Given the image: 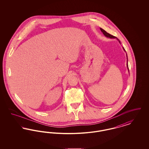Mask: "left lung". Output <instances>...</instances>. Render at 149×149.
<instances>
[{
	"mask_svg": "<svg viewBox=\"0 0 149 149\" xmlns=\"http://www.w3.org/2000/svg\"><path fill=\"white\" fill-rule=\"evenodd\" d=\"M100 31L103 32V33L104 34V35L106 36V37H109V38H116V37L115 36H114L113 35H111V34H109V33H107V32L106 31H105V30H104L103 29H101V28H100ZM120 42V41H119ZM123 50H125V49L123 47ZM127 60H128V58H127ZM127 67L128 69V71H129V69H128V63L127 64Z\"/></svg>",
	"mask_w": 149,
	"mask_h": 149,
	"instance_id": "left-lung-1",
	"label": "left lung"
}]
</instances>
